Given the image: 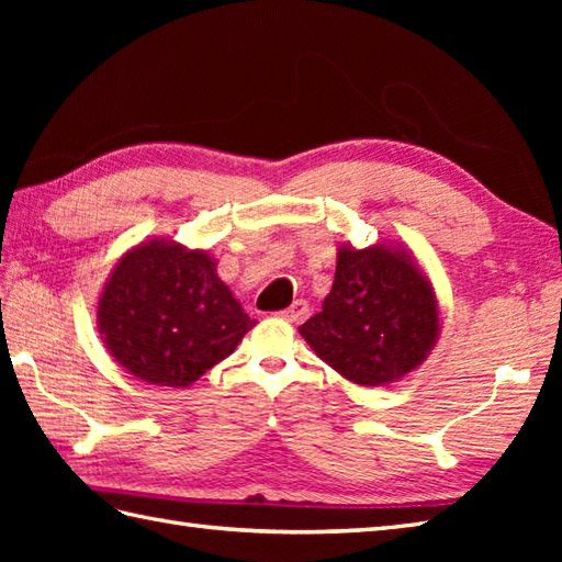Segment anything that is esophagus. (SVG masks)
<instances>
[{
    "label": "esophagus",
    "instance_id": "obj_1",
    "mask_svg": "<svg viewBox=\"0 0 562 562\" xmlns=\"http://www.w3.org/2000/svg\"><path fill=\"white\" fill-rule=\"evenodd\" d=\"M308 314V304L304 300H296L290 308H284V312L280 314L284 321H292V324H300V321H304V316Z\"/></svg>",
    "mask_w": 562,
    "mask_h": 562
}]
</instances>
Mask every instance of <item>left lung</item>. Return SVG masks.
Here are the masks:
<instances>
[{"label": "left lung", "instance_id": "left-lung-1", "mask_svg": "<svg viewBox=\"0 0 562 562\" xmlns=\"http://www.w3.org/2000/svg\"><path fill=\"white\" fill-rule=\"evenodd\" d=\"M300 333L352 384L386 386L420 367L437 345V294L403 244H342L324 306Z\"/></svg>", "mask_w": 562, "mask_h": 562}]
</instances>
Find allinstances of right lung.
I'll list each match as a JSON object with an SVG mask.
<instances>
[{
  "label": "right lung",
  "instance_id": "right-lung-1",
  "mask_svg": "<svg viewBox=\"0 0 562 562\" xmlns=\"http://www.w3.org/2000/svg\"><path fill=\"white\" fill-rule=\"evenodd\" d=\"M99 333L125 372L186 389L256 326L220 280L217 260L171 238H147L123 254L103 284Z\"/></svg>",
  "mask_w": 562,
  "mask_h": 562
}]
</instances>
